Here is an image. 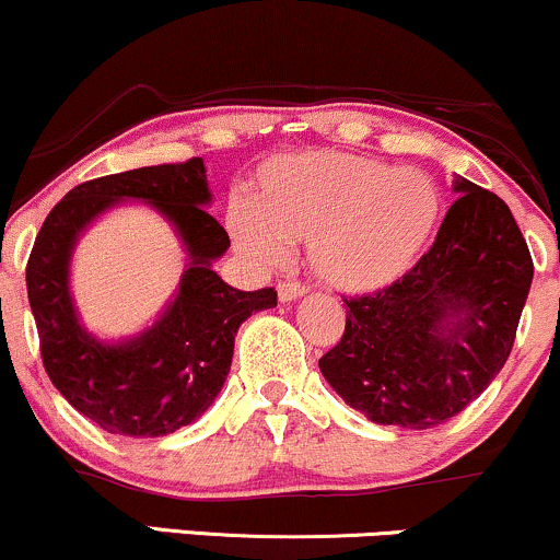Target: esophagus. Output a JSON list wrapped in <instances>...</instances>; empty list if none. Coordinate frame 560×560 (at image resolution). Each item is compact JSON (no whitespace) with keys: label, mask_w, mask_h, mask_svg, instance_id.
<instances>
[{"label":"esophagus","mask_w":560,"mask_h":560,"mask_svg":"<svg viewBox=\"0 0 560 560\" xmlns=\"http://www.w3.org/2000/svg\"><path fill=\"white\" fill-rule=\"evenodd\" d=\"M304 293H306V285H301V282L285 280V282H280V285H278V295H280L282 304H291V301L301 299Z\"/></svg>","instance_id":"esophagus-1"}]
</instances>
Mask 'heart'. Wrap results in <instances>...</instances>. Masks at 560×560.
<instances>
[{"instance_id":"b5f03b06","label":"heart","mask_w":560,"mask_h":560,"mask_svg":"<svg viewBox=\"0 0 560 560\" xmlns=\"http://www.w3.org/2000/svg\"><path fill=\"white\" fill-rule=\"evenodd\" d=\"M440 214V186L424 170L319 151L267 164L254 207L230 212V235L256 265H280L288 243H308L319 280L370 293L417 267Z\"/></svg>"}]
</instances>
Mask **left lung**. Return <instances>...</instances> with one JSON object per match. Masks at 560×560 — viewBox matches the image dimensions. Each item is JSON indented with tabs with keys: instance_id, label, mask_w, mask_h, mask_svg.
<instances>
[{
	"instance_id": "obj_1",
	"label": "left lung",
	"mask_w": 560,
	"mask_h": 560,
	"mask_svg": "<svg viewBox=\"0 0 560 560\" xmlns=\"http://www.w3.org/2000/svg\"><path fill=\"white\" fill-rule=\"evenodd\" d=\"M458 199L411 272L346 299L340 343L319 370L377 424L430 430L464 411L503 370L535 265L501 196L456 177Z\"/></svg>"
}]
</instances>
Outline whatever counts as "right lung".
<instances>
[{
  "label": "right lung",
  "mask_w": 560,
  "mask_h": 560,
  "mask_svg": "<svg viewBox=\"0 0 560 560\" xmlns=\"http://www.w3.org/2000/svg\"><path fill=\"white\" fill-rule=\"evenodd\" d=\"M122 198L149 200L182 235L189 265L163 317L136 339L104 345L82 330L69 295V256L77 235ZM201 156L154 164L81 183L51 209L25 267L49 380L85 419L112 435L162 438L201 417L225 385L238 327L278 291H238L212 269L230 248Z\"/></svg>",
  "instance_id": "right-lung-1"
}]
</instances>
